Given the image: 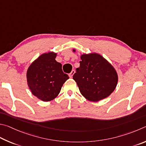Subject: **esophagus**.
<instances>
[{
    "label": "esophagus",
    "instance_id": "obj_1",
    "mask_svg": "<svg viewBox=\"0 0 146 146\" xmlns=\"http://www.w3.org/2000/svg\"><path fill=\"white\" fill-rule=\"evenodd\" d=\"M74 74H75V70H72L71 72L69 74V77L72 78V76H73Z\"/></svg>",
    "mask_w": 146,
    "mask_h": 146
}]
</instances>
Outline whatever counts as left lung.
Returning a JSON list of instances; mask_svg holds the SVG:
<instances>
[{
  "mask_svg": "<svg viewBox=\"0 0 146 146\" xmlns=\"http://www.w3.org/2000/svg\"><path fill=\"white\" fill-rule=\"evenodd\" d=\"M81 60L80 67L73 76L81 94L93 102L106 98L114 91L118 82L115 69L97 53L84 54Z\"/></svg>",
  "mask_w": 146,
  "mask_h": 146,
  "instance_id": "1",
  "label": "left lung"
}]
</instances>
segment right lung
Masks as SVG:
<instances>
[{
  "label": "right lung",
  "instance_id": "right-lung-1",
  "mask_svg": "<svg viewBox=\"0 0 146 146\" xmlns=\"http://www.w3.org/2000/svg\"><path fill=\"white\" fill-rule=\"evenodd\" d=\"M57 54L48 52L40 55L31 64L26 76L31 93L40 100H52L60 92L63 85L69 79L62 70V65L56 61Z\"/></svg>",
  "mask_w": 146,
  "mask_h": 146
}]
</instances>
